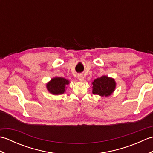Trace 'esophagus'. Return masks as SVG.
<instances>
[{
	"label": "esophagus",
	"instance_id": "1",
	"mask_svg": "<svg viewBox=\"0 0 153 153\" xmlns=\"http://www.w3.org/2000/svg\"><path fill=\"white\" fill-rule=\"evenodd\" d=\"M77 77H78L79 80L81 81V82H83V81L84 80V77L83 76V74H79L78 75H77Z\"/></svg>",
	"mask_w": 153,
	"mask_h": 153
}]
</instances>
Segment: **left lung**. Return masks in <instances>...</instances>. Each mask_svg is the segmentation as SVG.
I'll use <instances>...</instances> for the list:
<instances>
[{"mask_svg":"<svg viewBox=\"0 0 153 153\" xmlns=\"http://www.w3.org/2000/svg\"><path fill=\"white\" fill-rule=\"evenodd\" d=\"M115 87L114 80L104 76L94 80L93 82V93L95 95L107 97L114 91Z\"/></svg>","mask_w":153,"mask_h":153,"instance_id":"1","label":"left lung"}]
</instances>
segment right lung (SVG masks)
I'll use <instances>...</instances> for the list:
<instances>
[{"mask_svg": "<svg viewBox=\"0 0 153 153\" xmlns=\"http://www.w3.org/2000/svg\"><path fill=\"white\" fill-rule=\"evenodd\" d=\"M69 83V81L63 77H54L47 84V89L54 95L63 94L65 91V86Z\"/></svg>", "mask_w": 153, "mask_h": 153, "instance_id": "obj_1", "label": "right lung"}]
</instances>
